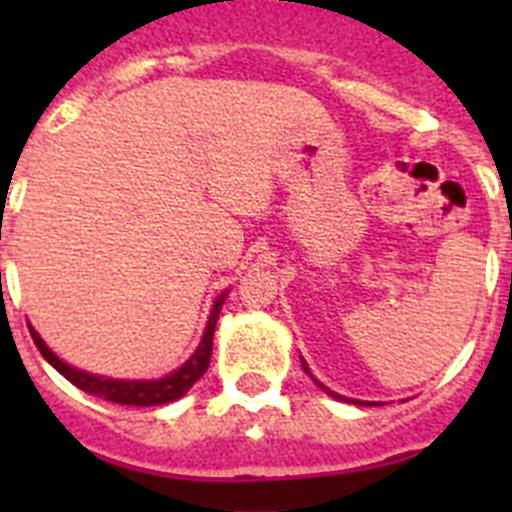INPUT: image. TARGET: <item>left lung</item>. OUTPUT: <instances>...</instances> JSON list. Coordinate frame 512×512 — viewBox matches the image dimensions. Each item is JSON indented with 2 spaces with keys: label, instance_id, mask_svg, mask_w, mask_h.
<instances>
[{
  "label": "left lung",
  "instance_id": "1",
  "mask_svg": "<svg viewBox=\"0 0 512 512\" xmlns=\"http://www.w3.org/2000/svg\"><path fill=\"white\" fill-rule=\"evenodd\" d=\"M302 369H305V372H307V374H310V366H307V364H305V359H302ZM310 377H312V374H310ZM318 384H320V382H318ZM320 387H323V384H320ZM323 390H325V392H328V395H330V397H336V400H343V402H354V405H361V402H359V400H348V397H341V395H336V392H330V390H328V387H323ZM364 405H374V402H364Z\"/></svg>",
  "mask_w": 512,
  "mask_h": 512
}]
</instances>
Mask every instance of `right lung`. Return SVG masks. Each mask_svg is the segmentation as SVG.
<instances>
[{
	"label": "right lung",
	"mask_w": 512,
	"mask_h": 512,
	"mask_svg": "<svg viewBox=\"0 0 512 512\" xmlns=\"http://www.w3.org/2000/svg\"><path fill=\"white\" fill-rule=\"evenodd\" d=\"M225 302V292L215 300L210 312V320H207L205 336H202L200 346L187 359V364L179 366L176 372H171L169 377L161 379H148V382H133V379H110V377H97V374L79 372L74 366H69L66 361L58 359L51 348L45 346L43 338L38 336L30 325V336H33L35 346L43 354V359L56 369L58 374L69 379L71 384H76L79 390H84L87 395L102 397L107 402H117V405H133V408H151V405H166V402H174L184 395V392L192 387L202 374L207 372L212 356V336H215L217 315H220V307Z\"/></svg>",
	"instance_id": "add662e5"
}]
</instances>
